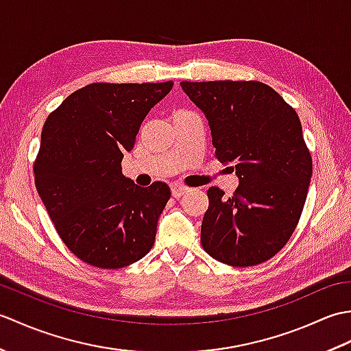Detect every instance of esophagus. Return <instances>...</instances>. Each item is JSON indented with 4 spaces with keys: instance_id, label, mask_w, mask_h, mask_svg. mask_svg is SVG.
<instances>
[{
    "instance_id": "esophagus-1",
    "label": "esophagus",
    "mask_w": 351,
    "mask_h": 351,
    "mask_svg": "<svg viewBox=\"0 0 351 351\" xmlns=\"http://www.w3.org/2000/svg\"><path fill=\"white\" fill-rule=\"evenodd\" d=\"M170 189H171V196L176 197V199L184 196L185 193H187V189L182 187V185H180V184H171Z\"/></svg>"
}]
</instances>
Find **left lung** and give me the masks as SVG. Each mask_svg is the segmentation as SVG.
Segmentation results:
<instances>
[{"label": "left lung", "mask_w": 351, "mask_h": 351, "mask_svg": "<svg viewBox=\"0 0 351 351\" xmlns=\"http://www.w3.org/2000/svg\"><path fill=\"white\" fill-rule=\"evenodd\" d=\"M204 111L215 158L234 164V195L210 187L200 243L208 255L232 267L273 258L295 230L312 176L311 152L295 110L259 81H182Z\"/></svg>", "instance_id": "obj_1"}]
</instances>
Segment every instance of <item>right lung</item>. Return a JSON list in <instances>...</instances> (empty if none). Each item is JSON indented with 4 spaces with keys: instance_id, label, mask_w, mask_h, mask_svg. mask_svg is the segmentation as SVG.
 Masks as SVG:
<instances>
[{
    "instance_id": "add662e5",
    "label": "right lung",
    "mask_w": 351,
    "mask_h": 351,
    "mask_svg": "<svg viewBox=\"0 0 351 351\" xmlns=\"http://www.w3.org/2000/svg\"><path fill=\"white\" fill-rule=\"evenodd\" d=\"M166 83H93L47 117L33 171L57 234L73 255L98 268H122L152 249L170 199L164 182L141 189L122 175L146 114Z\"/></svg>"
}]
</instances>
